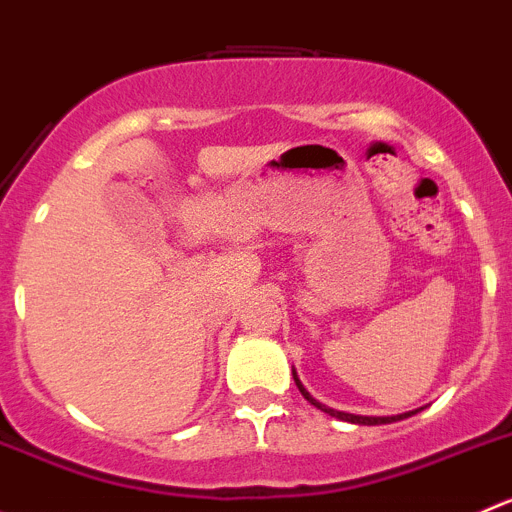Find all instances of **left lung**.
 Here are the masks:
<instances>
[{
  "instance_id": "1",
  "label": "left lung",
  "mask_w": 512,
  "mask_h": 512,
  "mask_svg": "<svg viewBox=\"0 0 512 512\" xmlns=\"http://www.w3.org/2000/svg\"><path fill=\"white\" fill-rule=\"evenodd\" d=\"M292 377H295V385H297V388H300L302 398H305L307 403H310V405H315V408H317V410H322V413L332 415V418H337V420H345V423H355V425H390V423H398V420L413 418V415H418L420 410H423V408H418V410H410V413H400V415H385V418H372V415H352V413H342V410H332V408H327V405H322L320 400H315V398H312V395L307 393V390H305V385H302V382H300V377H297V372H295V370H292Z\"/></svg>"
}]
</instances>
